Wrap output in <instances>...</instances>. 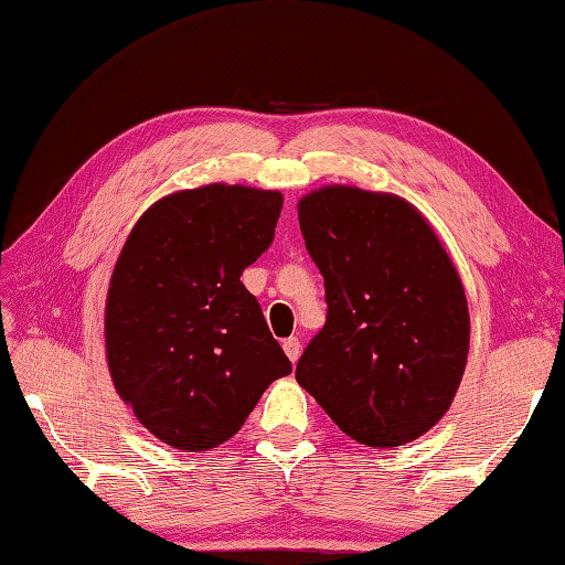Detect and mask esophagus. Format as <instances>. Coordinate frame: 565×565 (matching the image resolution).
Wrapping results in <instances>:
<instances>
[{"mask_svg":"<svg viewBox=\"0 0 565 565\" xmlns=\"http://www.w3.org/2000/svg\"><path fill=\"white\" fill-rule=\"evenodd\" d=\"M284 352H286V358H289L291 362H296L298 355H301V340H298V338H286L284 340Z\"/></svg>","mask_w":565,"mask_h":565,"instance_id":"1","label":"esophagus"}]
</instances>
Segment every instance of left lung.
Returning a JSON list of instances; mask_svg holds the SVG:
<instances>
[{
    "instance_id": "left-lung-1",
    "label": "left lung",
    "mask_w": 565,
    "mask_h": 565,
    "mask_svg": "<svg viewBox=\"0 0 565 565\" xmlns=\"http://www.w3.org/2000/svg\"><path fill=\"white\" fill-rule=\"evenodd\" d=\"M298 223L328 318L296 382L358 444H412L444 418L466 372L470 313L456 264L394 193L323 185L298 201Z\"/></svg>"
}]
</instances>
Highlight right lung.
Returning a JSON list of instances; mask_svg holds the SVG:
<instances>
[{"label": "right lung", "instance_id": "obj_1", "mask_svg": "<svg viewBox=\"0 0 565 565\" xmlns=\"http://www.w3.org/2000/svg\"><path fill=\"white\" fill-rule=\"evenodd\" d=\"M284 195L207 183L163 195L121 247L105 301L109 377L139 424L183 452L237 434L291 372L239 281L271 245Z\"/></svg>", "mask_w": 565, "mask_h": 565}]
</instances>
